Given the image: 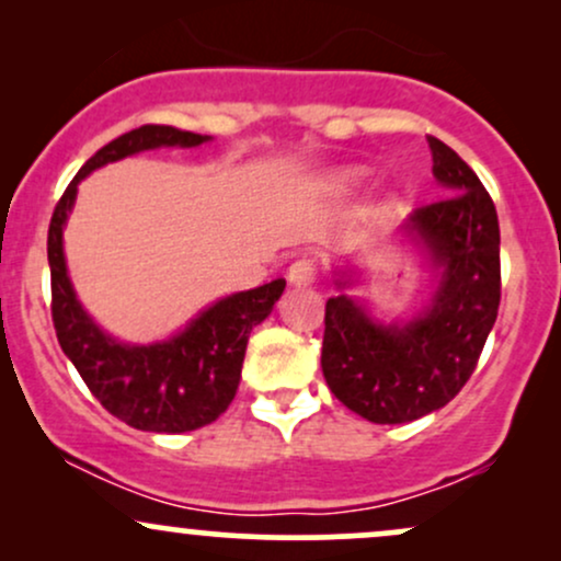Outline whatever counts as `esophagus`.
<instances>
[{
	"mask_svg": "<svg viewBox=\"0 0 561 561\" xmlns=\"http://www.w3.org/2000/svg\"><path fill=\"white\" fill-rule=\"evenodd\" d=\"M317 276H319V261L313 259V255H300V259H295L287 268V279L293 282L295 287L311 285Z\"/></svg>",
	"mask_w": 561,
	"mask_h": 561,
	"instance_id": "34e87169",
	"label": "esophagus"
}]
</instances>
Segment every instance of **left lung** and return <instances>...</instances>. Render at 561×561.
I'll return each mask as SVG.
<instances>
[{
	"mask_svg": "<svg viewBox=\"0 0 561 561\" xmlns=\"http://www.w3.org/2000/svg\"><path fill=\"white\" fill-rule=\"evenodd\" d=\"M433 173L450 195L405 221L443 266L430 311L382 327L345 295L327 300L321 371L337 401L375 424L414 422L443 409L472 377L501 302V234L488 190L469 165L427 137Z\"/></svg>",
	"mask_w": 561,
	"mask_h": 561,
	"instance_id": "1",
	"label": "left lung"
}]
</instances>
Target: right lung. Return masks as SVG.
<instances>
[{
    "label": "right lung",
    "mask_w": 561,
    "mask_h": 561,
    "mask_svg": "<svg viewBox=\"0 0 561 561\" xmlns=\"http://www.w3.org/2000/svg\"><path fill=\"white\" fill-rule=\"evenodd\" d=\"M208 137L173 126L145 124L96 150L57 199L49 221L47 255L53 276V321L62 353L92 396L145 433H190L216 422L240 388L244 347L255 324L272 313L285 293V279L229 295L203 311L169 343L121 345L102 334L83 313L70 287L62 259V224L76 199V186L89 171L152 147H195Z\"/></svg>",
    "instance_id": "add662e5"
}]
</instances>
